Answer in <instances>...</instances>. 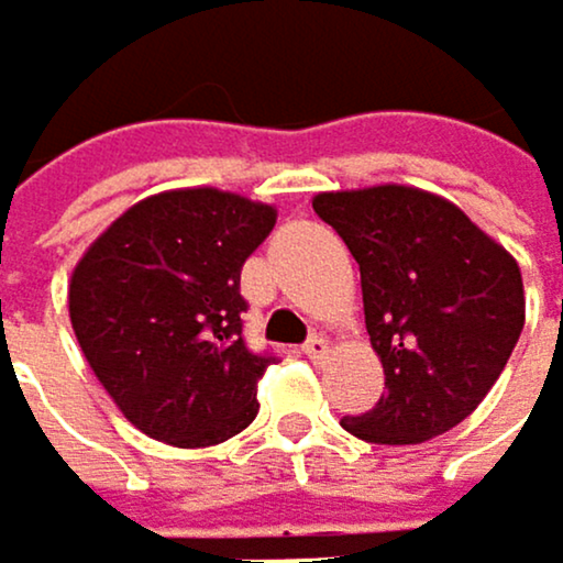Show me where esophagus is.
Wrapping results in <instances>:
<instances>
[{
	"mask_svg": "<svg viewBox=\"0 0 563 563\" xmlns=\"http://www.w3.org/2000/svg\"><path fill=\"white\" fill-rule=\"evenodd\" d=\"M303 352H307V358H314V362H321V358H328V342H324V338L321 334H310L307 338V345H303Z\"/></svg>",
	"mask_w": 563,
	"mask_h": 563,
	"instance_id": "34e87169",
	"label": "esophagus"
}]
</instances>
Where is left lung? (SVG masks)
<instances>
[{"label": "left lung", "instance_id": "obj_1", "mask_svg": "<svg viewBox=\"0 0 563 563\" xmlns=\"http://www.w3.org/2000/svg\"><path fill=\"white\" fill-rule=\"evenodd\" d=\"M314 211L358 263L368 342L386 373V396L342 427L368 444H420L451 431L520 342V266L462 208L420 187L328 190Z\"/></svg>", "mask_w": 563, "mask_h": 563}]
</instances>
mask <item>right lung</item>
<instances>
[{
  "label": "right lung",
  "mask_w": 563,
  "mask_h": 563,
  "mask_svg": "<svg viewBox=\"0 0 563 563\" xmlns=\"http://www.w3.org/2000/svg\"><path fill=\"white\" fill-rule=\"evenodd\" d=\"M273 225V205L229 190H164L119 214L74 266L70 328L146 438L208 448L256 420V383L276 355L245 345L239 279Z\"/></svg>",
  "instance_id": "1"
}]
</instances>
